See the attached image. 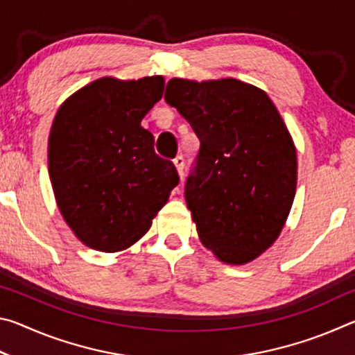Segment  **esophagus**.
<instances>
[{"instance_id":"34e87169","label":"esophagus","mask_w":355,"mask_h":355,"mask_svg":"<svg viewBox=\"0 0 355 355\" xmlns=\"http://www.w3.org/2000/svg\"><path fill=\"white\" fill-rule=\"evenodd\" d=\"M173 164H175V167H177V172H178V175L180 177H183V171H184V158L182 155H178L175 159H173Z\"/></svg>"}]
</instances>
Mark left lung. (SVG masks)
Segmentation results:
<instances>
[{
    "instance_id": "1",
    "label": "left lung",
    "mask_w": 355,
    "mask_h": 355,
    "mask_svg": "<svg viewBox=\"0 0 355 355\" xmlns=\"http://www.w3.org/2000/svg\"><path fill=\"white\" fill-rule=\"evenodd\" d=\"M164 98L200 139L184 188L202 244L227 264L271 248L296 194L293 137L268 94L235 78H172Z\"/></svg>"
}]
</instances>
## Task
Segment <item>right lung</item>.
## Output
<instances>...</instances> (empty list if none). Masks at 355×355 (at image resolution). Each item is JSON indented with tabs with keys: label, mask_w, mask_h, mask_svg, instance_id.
<instances>
[{
	"label": "right lung",
	"mask_w": 355,
	"mask_h": 355,
	"mask_svg": "<svg viewBox=\"0 0 355 355\" xmlns=\"http://www.w3.org/2000/svg\"><path fill=\"white\" fill-rule=\"evenodd\" d=\"M164 78L95 80L64 101L48 139V173L64 220L87 248L128 249L146 235L178 184L155 153L142 119L163 97Z\"/></svg>",
	"instance_id": "1"
}]
</instances>
